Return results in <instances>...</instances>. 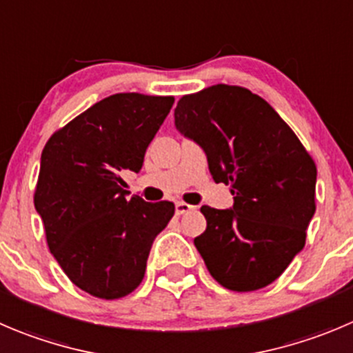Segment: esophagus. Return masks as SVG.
Instances as JSON below:
<instances>
[{
    "label": "esophagus",
    "mask_w": 353,
    "mask_h": 353,
    "mask_svg": "<svg viewBox=\"0 0 353 353\" xmlns=\"http://www.w3.org/2000/svg\"><path fill=\"white\" fill-rule=\"evenodd\" d=\"M192 210H194V206L183 203V201H179V203L174 204V211H176V214H185V213H189V211H192Z\"/></svg>",
    "instance_id": "obj_1"
}]
</instances>
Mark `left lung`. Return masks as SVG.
Returning <instances> with one entry per match:
<instances>
[{
  "label": "left lung",
  "instance_id": "obj_1",
  "mask_svg": "<svg viewBox=\"0 0 353 353\" xmlns=\"http://www.w3.org/2000/svg\"><path fill=\"white\" fill-rule=\"evenodd\" d=\"M174 124L203 147L213 180L230 185L234 196L232 210L201 208L208 225L194 244L208 272L236 293L268 286L307 241L314 159L270 103L243 86L183 95Z\"/></svg>",
  "mask_w": 353,
  "mask_h": 353
}]
</instances>
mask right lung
<instances>
[{"mask_svg":"<svg viewBox=\"0 0 353 353\" xmlns=\"http://www.w3.org/2000/svg\"><path fill=\"white\" fill-rule=\"evenodd\" d=\"M174 97L116 93L57 130L41 154L34 206L50 251L79 290L117 300L142 283L157 234L174 204L126 197Z\"/></svg>","mask_w":353,"mask_h":353,"instance_id":"obj_1","label":"right lung"}]
</instances>
